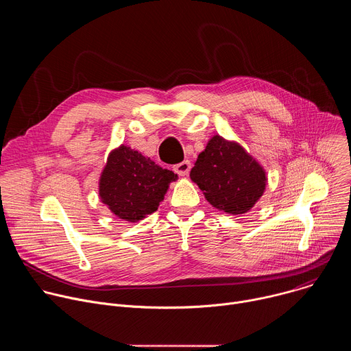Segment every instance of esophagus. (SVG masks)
Instances as JSON below:
<instances>
[{"label":"esophagus","mask_w":351,"mask_h":351,"mask_svg":"<svg viewBox=\"0 0 351 351\" xmlns=\"http://www.w3.org/2000/svg\"><path fill=\"white\" fill-rule=\"evenodd\" d=\"M190 168H191L190 161L184 160V161L176 164V165L173 167V171H175L178 175H180V176H187L189 172H190Z\"/></svg>","instance_id":"esophagus-1"}]
</instances>
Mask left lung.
Masks as SVG:
<instances>
[{"label":"left lung","instance_id":"8db88e82","mask_svg":"<svg viewBox=\"0 0 351 351\" xmlns=\"http://www.w3.org/2000/svg\"><path fill=\"white\" fill-rule=\"evenodd\" d=\"M190 179L217 210L241 215L263 197L268 178L263 165L234 140L214 134L190 171Z\"/></svg>","mask_w":351,"mask_h":351}]
</instances>
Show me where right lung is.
<instances>
[{
    "instance_id": "right-lung-1",
    "label": "right lung",
    "mask_w": 351,
    "mask_h": 351,
    "mask_svg": "<svg viewBox=\"0 0 351 351\" xmlns=\"http://www.w3.org/2000/svg\"><path fill=\"white\" fill-rule=\"evenodd\" d=\"M175 180L176 173L121 144L108 154L98 179V195L115 217L134 223L158 210Z\"/></svg>"
}]
</instances>
